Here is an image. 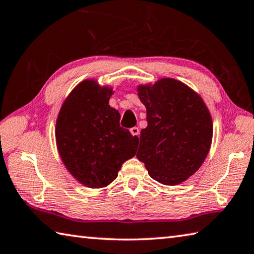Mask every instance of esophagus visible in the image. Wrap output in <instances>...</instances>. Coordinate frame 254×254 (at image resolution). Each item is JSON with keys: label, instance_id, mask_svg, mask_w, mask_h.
<instances>
[{"label": "esophagus", "instance_id": "1", "mask_svg": "<svg viewBox=\"0 0 254 254\" xmlns=\"http://www.w3.org/2000/svg\"><path fill=\"white\" fill-rule=\"evenodd\" d=\"M130 132H131L132 136L139 137V128H138V127H132V128H130Z\"/></svg>", "mask_w": 254, "mask_h": 254}]
</instances>
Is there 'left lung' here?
I'll return each mask as SVG.
<instances>
[{
	"instance_id": "8db88e82",
	"label": "left lung",
	"mask_w": 254,
	"mask_h": 254,
	"mask_svg": "<svg viewBox=\"0 0 254 254\" xmlns=\"http://www.w3.org/2000/svg\"><path fill=\"white\" fill-rule=\"evenodd\" d=\"M147 109V127L140 131L137 158L152 179L180 184L202 165L212 141V118L202 98L183 82L162 79L139 86Z\"/></svg>"
}]
</instances>
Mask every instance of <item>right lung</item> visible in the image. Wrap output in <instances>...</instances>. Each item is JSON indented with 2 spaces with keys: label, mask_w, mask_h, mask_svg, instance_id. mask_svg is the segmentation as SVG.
I'll return each instance as SVG.
<instances>
[{
  "label": "right lung",
  "mask_w": 254,
  "mask_h": 254,
  "mask_svg": "<svg viewBox=\"0 0 254 254\" xmlns=\"http://www.w3.org/2000/svg\"><path fill=\"white\" fill-rule=\"evenodd\" d=\"M111 95L110 88L86 80L66 98L57 119L62 161L74 179L91 189L111 183L138 146V137L120 127V114L108 105Z\"/></svg>",
  "instance_id": "right-lung-1"
}]
</instances>
